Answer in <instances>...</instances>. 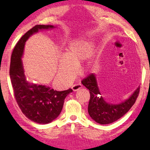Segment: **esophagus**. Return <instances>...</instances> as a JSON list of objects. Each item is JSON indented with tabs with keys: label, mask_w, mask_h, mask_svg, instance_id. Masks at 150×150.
Here are the masks:
<instances>
[{
	"label": "esophagus",
	"mask_w": 150,
	"mask_h": 150,
	"mask_svg": "<svg viewBox=\"0 0 150 150\" xmlns=\"http://www.w3.org/2000/svg\"><path fill=\"white\" fill-rule=\"evenodd\" d=\"M81 87H82V85H81V83H75V84L72 86L71 88L74 91H77L79 89H80Z\"/></svg>",
	"instance_id": "1"
}]
</instances>
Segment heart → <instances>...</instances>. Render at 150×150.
Returning <instances> with one entry per match:
<instances>
[{
    "label": "heart",
    "mask_w": 150,
    "mask_h": 150,
    "mask_svg": "<svg viewBox=\"0 0 150 150\" xmlns=\"http://www.w3.org/2000/svg\"><path fill=\"white\" fill-rule=\"evenodd\" d=\"M93 50V43L87 40H76L69 44L65 56L61 57L58 62V77L65 82L70 81L77 73V66L90 56ZM95 65L93 60H89L87 66L92 69Z\"/></svg>",
    "instance_id": "b5f03b06"
}]
</instances>
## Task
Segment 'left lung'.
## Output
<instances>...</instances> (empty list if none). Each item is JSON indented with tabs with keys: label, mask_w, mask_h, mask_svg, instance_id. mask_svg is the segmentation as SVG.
Here are the masks:
<instances>
[{
	"label": "left lung",
	"mask_w": 150,
	"mask_h": 150,
	"mask_svg": "<svg viewBox=\"0 0 150 150\" xmlns=\"http://www.w3.org/2000/svg\"><path fill=\"white\" fill-rule=\"evenodd\" d=\"M81 83L89 90L88 115L96 122L100 124L112 123L128 112L135 103L140 88L139 87L132 95L124 102L118 105H112L105 102L100 96L95 74L91 73L87 77L83 79Z\"/></svg>",
	"instance_id": "1"
}]
</instances>
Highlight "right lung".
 I'll list each match as a JSON object with an SVG mask.
<instances>
[{
	"instance_id": "obj_1",
	"label": "right lung",
	"mask_w": 150,
	"mask_h": 150,
	"mask_svg": "<svg viewBox=\"0 0 150 150\" xmlns=\"http://www.w3.org/2000/svg\"><path fill=\"white\" fill-rule=\"evenodd\" d=\"M52 25H36L28 30L15 45L12 53L10 77L14 97L22 113L30 120L38 124H47L59 115L65 98L73 90L54 91L45 85L28 82L25 77L21 58L25 42L30 35L40 30L54 28Z\"/></svg>"
}]
</instances>
